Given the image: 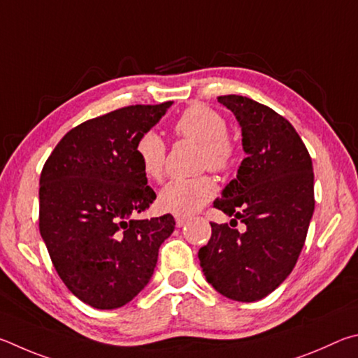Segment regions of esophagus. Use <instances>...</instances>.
Masks as SVG:
<instances>
[{
  "label": "esophagus",
  "instance_id": "obj_1",
  "mask_svg": "<svg viewBox=\"0 0 358 358\" xmlns=\"http://www.w3.org/2000/svg\"><path fill=\"white\" fill-rule=\"evenodd\" d=\"M185 223H187L185 217H176V227H178V228L185 227Z\"/></svg>",
  "mask_w": 358,
  "mask_h": 358
}]
</instances>
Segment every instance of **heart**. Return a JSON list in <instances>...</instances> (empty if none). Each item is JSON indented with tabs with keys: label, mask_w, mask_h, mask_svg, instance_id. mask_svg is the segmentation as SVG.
Instances as JSON below:
<instances>
[{
	"label": "heart",
	"mask_w": 358,
	"mask_h": 358,
	"mask_svg": "<svg viewBox=\"0 0 358 358\" xmlns=\"http://www.w3.org/2000/svg\"><path fill=\"white\" fill-rule=\"evenodd\" d=\"M176 136L192 140L201 146L199 166L223 173L236 162V144L228 136V122L217 110L204 103L185 108L173 122ZM135 157L143 174L150 180L165 176L166 146L155 131H146L135 143ZM217 185L208 174L169 180L159 193L162 210L179 217L196 214L214 196Z\"/></svg>",
	"instance_id": "obj_1"
}]
</instances>
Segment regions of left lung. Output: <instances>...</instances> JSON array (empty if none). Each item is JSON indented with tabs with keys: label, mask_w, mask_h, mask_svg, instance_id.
<instances>
[{
	"label": "left lung",
	"mask_w": 358,
	"mask_h": 358,
	"mask_svg": "<svg viewBox=\"0 0 358 358\" xmlns=\"http://www.w3.org/2000/svg\"><path fill=\"white\" fill-rule=\"evenodd\" d=\"M217 99L239 121L247 157L214 208L245 231L210 222L212 236L198 258L222 296L255 302L296 266L315 212V174L308 149L287 119L253 99Z\"/></svg>",
	"instance_id": "8db88e82"
}]
</instances>
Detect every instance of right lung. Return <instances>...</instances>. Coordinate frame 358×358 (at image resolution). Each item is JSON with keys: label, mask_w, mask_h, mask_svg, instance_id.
Returning <instances> with one entry per match:
<instances>
[{"label": "right lung", "mask_w": 358, "mask_h": 358, "mask_svg": "<svg viewBox=\"0 0 358 358\" xmlns=\"http://www.w3.org/2000/svg\"><path fill=\"white\" fill-rule=\"evenodd\" d=\"M173 102L129 105L73 127L41 173L39 229L62 283L97 310L129 303L149 283L171 214L136 220L155 199L135 143Z\"/></svg>", "instance_id": "right-lung-1"}]
</instances>
